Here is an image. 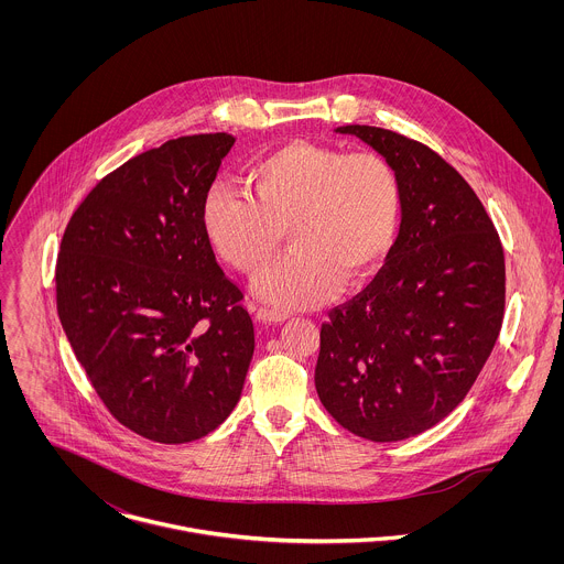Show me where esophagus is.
Wrapping results in <instances>:
<instances>
[{"label": "esophagus", "instance_id": "obj_1", "mask_svg": "<svg viewBox=\"0 0 564 564\" xmlns=\"http://www.w3.org/2000/svg\"><path fill=\"white\" fill-rule=\"evenodd\" d=\"M256 319L260 323H284L289 322V315L282 313V311H275V308H260L256 313Z\"/></svg>", "mask_w": 564, "mask_h": 564}]
</instances>
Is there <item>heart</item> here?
<instances>
[{"label":"heart","instance_id":"obj_1","mask_svg":"<svg viewBox=\"0 0 564 564\" xmlns=\"http://www.w3.org/2000/svg\"><path fill=\"white\" fill-rule=\"evenodd\" d=\"M245 186L249 193L210 186L204 230L219 258L245 275L271 264L289 232L295 251L253 284L260 300L284 311L317 308L340 282L360 284L398 237L400 177L376 152L293 141L249 162Z\"/></svg>","mask_w":564,"mask_h":564}]
</instances>
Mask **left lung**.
<instances>
[{
  "label": "left lung",
  "mask_w": 564,
  "mask_h": 564,
  "mask_svg": "<svg viewBox=\"0 0 564 564\" xmlns=\"http://www.w3.org/2000/svg\"><path fill=\"white\" fill-rule=\"evenodd\" d=\"M393 164L402 226L387 264L322 325L315 387L351 434L393 443L465 400L501 329L506 264L465 177L430 148L371 126L336 128Z\"/></svg>",
  "instance_id": "8db88e82"
}]
</instances>
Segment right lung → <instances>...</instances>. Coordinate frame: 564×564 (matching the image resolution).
Instances as JSON below:
<instances>
[{"instance_id":"right-lung-1","label":"right lung","mask_w":564,"mask_h":564,"mask_svg":"<svg viewBox=\"0 0 564 564\" xmlns=\"http://www.w3.org/2000/svg\"><path fill=\"white\" fill-rule=\"evenodd\" d=\"M180 137L106 175L74 213L56 264L63 329L93 389L132 432L197 441L241 400L253 323L202 208L235 145Z\"/></svg>"}]
</instances>
